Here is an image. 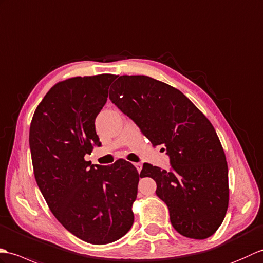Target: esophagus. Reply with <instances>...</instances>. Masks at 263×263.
Listing matches in <instances>:
<instances>
[{
	"label": "esophagus",
	"mask_w": 263,
	"mask_h": 263,
	"mask_svg": "<svg viewBox=\"0 0 263 263\" xmlns=\"http://www.w3.org/2000/svg\"><path fill=\"white\" fill-rule=\"evenodd\" d=\"M134 165L136 166V168H137V171H138V172H141V171H142V167H143V165L141 164V163H134Z\"/></svg>",
	"instance_id": "1"
}]
</instances>
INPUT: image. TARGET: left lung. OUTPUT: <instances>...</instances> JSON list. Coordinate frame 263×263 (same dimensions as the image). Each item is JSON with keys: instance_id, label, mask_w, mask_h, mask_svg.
<instances>
[{"instance_id": "1", "label": "left lung", "mask_w": 263, "mask_h": 263, "mask_svg": "<svg viewBox=\"0 0 263 263\" xmlns=\"http://www.w3.org/2000/svg\"><path fill=\"white\" fill-rule=\"evenodd\" d=\"M110 100L136 122L153 145H164L171 171L145 163L142 177L157 184L174 229L196 240L212 236L229 207V168L207 117L176 87L146 75H122Z\"/></svg>"}]
</instances>
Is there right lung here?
I'll use <instances>...</instances> for the list:
<instances>
[{
  "instance_id": "right-lung-1",
  "label": "right lung",
  "mask_w": 263,
  "mask_h": 263,
  "mask_svg": "<svg viewBox=\"0 0 263 263\" xmlns=\"http://www.w3.org/2000/svg\"><path fill=\"white\" fill-rule=\"evenodd\" d=\"M116 75L61 81L33 114L29 145L33 174L57 220L91 244L119 240L134 223L139 174L130 162L93 165L84 156L100 146L95 120Z\"/></svg>"
}]
</instances>
